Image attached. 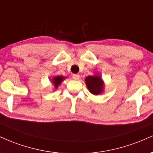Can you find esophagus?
Segmentation results:
<instances>
[{"instance_id":"34e87169","label":"esophagus","mask_w":153,"mask_h":153,"mask_svg":"<svg viewBox=\"0 0 153 153\" xmlns=\"http://www.w3.org/2000/svg\"><path fill=\"white\" fill-rule=\"evenodd\" d=\"M80 78V75L78 74H73V78L75 79V80H78Z\"/></svg>"}]
</instances>
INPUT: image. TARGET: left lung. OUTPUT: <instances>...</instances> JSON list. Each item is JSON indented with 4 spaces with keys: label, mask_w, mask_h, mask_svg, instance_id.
<instances>
[{
    "label": "left lung",
    "mask_w": 153,
    "mask_h": 153,
    "mask_svg": "<svg viewBox=\"0 0 153 153\" xmlns=\"http://www.w3.org/2000/svg\"><path fill=\"white\" fill-rule=\"evenodd\" d=\"M85 81L88 89L92 94L99 95L103 91L104 83L99 75L88 76L85 78Z\"/></svg>",
    "instance_id": "8db88e82"
}]
</instances>
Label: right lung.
<instances>
[{
	"label": "right lung",
	"instance_id": "right-lung-1",
	"mask_svg": "<svg viewBox=\"0 0 153 153\" xmlns=\"http://www.w3.org/2000/svg\"><path fill=\"white\" fill-rule=\"evenodd\" d=\"M65 77L64 76H55L53 78H52V84L54 85V88L57 89V88L59 85H60V83L62 82L63 80H65Z\"/></svg>",
	"mask_w": 153,
	"mask_h": 153
}]
</instances>
